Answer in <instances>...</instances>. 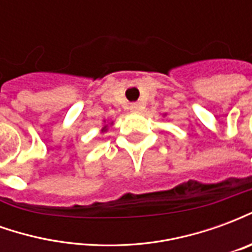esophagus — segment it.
<instances>
[{
  "label": "esophagus",
  "instance_id": "obj_1",
  "mask_svg": "<svg viewBox=\"0 0 252 252\" xmlns=\"http://www.w3.org/2000/svg\"><path fill=\"white\" fill-rule=\"evenodd\" d=\"M131 110H133V112L139 110V104H132L131 105Z\"/></svg>",
  "mask_w": 252,
  "mask_h": 252
}]
</instances>
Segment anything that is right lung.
Returning a JSON list of instances; mask_svg holds the SVG:
<instances>
[{
	"mask_svg": "<svg viewBox=\"0 0 252 252\" xmlns=\"http://www.w3.org/2000/svg\"><path fill=\"white\" fill-rule=\"evenodd\" d=\"M105 131H106V126H105L104 128H102V132H105Z\"/></svg>",
	"mask_w": 252,
	"mask_h": 252,
	"instance_id": "obj_1",
	"label": "right lung"
}]
</instances>
